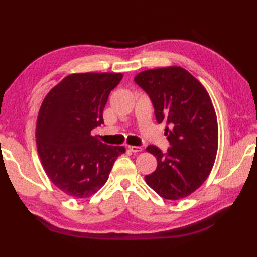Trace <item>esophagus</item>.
<instances>
[{"mask_svg": "<svg viewBox=\"0 0 257 257\" xmlns=\"http://www.w3.org/2000/svg\"><path fill=\"white\" fill-rule=\"evenodd\" d=\"M128 148L130 151H133V152H139L143 150V148H141L140 146H128Z\"/></svg>", "mask_w": 257, "mask_h": 257, "instance_id": "obj_1", "label": "esophagus"}]
</instances>
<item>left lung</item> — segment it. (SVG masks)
<instances>
[{"mask_svg": "<svg viewBox=\"0 0 257 257\" xmlns=\"http://www.w3.org/2000/svg\"><path fill=\"white\" fill-rule=\"evenodd\" d=\"M135 81L149 96L158 123L165 122L170 148L147 151L157 158L156 170L145 180L168 200L185 198L203 183L217 151L219 129L214 107L200 81L182 67L141 72Z\"/></svg>", "mask_w": 257, "mask_h": 257, "instance_id": "1", "label": "left lung"}]
</instances>
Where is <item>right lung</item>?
Wrapping results in <instances>:
<instances>
[{"mask_svg": "<svg viewBox=\"0 0 257 257\" xmlns=\"http://www.w3.org/2000/svg\"><path fill=\"white\" fill-rule=\"evenodd\" d=\"M121 78L116 73L68 75L43 100L35 133L38 156L51 181L73 198L96 193L125 151L90 135L103 123L109 94Z\"/></svg>", "mask_w": 257, "mask_h": 257, "instance_id": "1", "label": "right lung"}]
</instances>
